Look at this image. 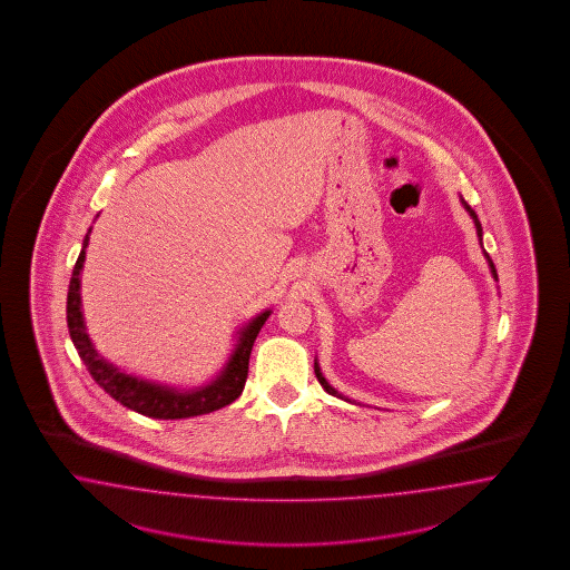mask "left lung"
Here are the masks:
<instances>
[{"mask_svg": "<svg viewBox=\"0 0 570 570\" xmlns=\"http://www.w3.org/2000/svg\"><path fill=\"white\" fill-rule=\"evenodd\" d=\"M462 205H464V207H466L468 213H470V217H472V219H474V225H476V234H479V238H481V236H483V227H481V222H479V217H476V213H474V210H472V208H470V205H468V203H464V200H462ZM484 257H487V261H489V267H491V274H493V277H495V279H498V272H495V265H493V261H491V257H489V255H487V253H484ZM315 376H317V380H320V384H322V386H324V389H326V391H328L330 395H334V397H341V395H338V393H336V391H334V389H332V386H330L328 380H326V379H324V376H322V372H320V367H317V363H315Z\"/></svg>", "mask_w": 570, "mask_h": 570, "instance_id": "1", "label": "left lung"}]
</instances>
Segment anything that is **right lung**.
Instances as JSON below:
<instances>
[{
	"label": "right lung",
	"instance_id": "right-lung-1",
	"mask_svg": "<svg viewBox=\"0 0 570 570\" xmlns=\"http://www.w3.org/2000/svg\"><path fill=\"white\" fill-rule=\"evenodd\" d=\"M89 236L83 240V248L79 253V259L72 267L70 276L69 296H67V324H69L70 341L77 348L81 362L86 363L87 372L96 380L104 391L119 401L125 407L134 410L148 417L158 420H179L191 415L208 414L215 410H222L232 401L240 397L244 382L248 376V360L250 351L259 336L265 320L272 311H263L246 328L242 330L236 351L232 353L224 372L203 389L194 391H175L167 386H158L146 380L134 379L104 362L96 353L83 326V313H81V296H79V274L86 261V248Z\"/></svg>",
	"mask_w": 570,
	"mask_h": 570
}]
</instances>
